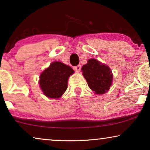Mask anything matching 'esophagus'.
I'll use <instances>...</instances> for the list:
<instances>
[{"label":"esophagus","instance_id":"esophagus-1","mask_svg":"<svg viewBox=\"0 0 150 150\" xmlns=\"http://www.w3.org/2000/svg\"><path fill=\"white\" fill-rule=\"evenodd\" d=\"M74 70L76 71H77V72H79L80 71H81V66L80 65H77V66H75L74 67Z\"/></svg>","mask_w":150,"mask_h":150}]
</instances>
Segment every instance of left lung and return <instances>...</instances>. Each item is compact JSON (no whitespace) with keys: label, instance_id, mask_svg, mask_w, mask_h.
Segmentation results:
<instances>
[{"label":"left lung","instance_id":"obj_1","mask_svg":"<svg viewBox=\"0 0 150 150\" xmlns=\"http://www.w3.org/2000/svg\"><path fill=\"white\" fill-rule=\"evenodd\" d=\"M81 69L88 86L92 91L97 94L108 91L112 81V74L109 67L101 64L96 59H91Z\"/></svg>","mask_w":150,"mask_h":150}]
</instances>
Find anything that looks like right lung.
I'll return each mask as SVG.
<instances>
[{"label":"right lung","instance_id":"add662e5","mask_svg":"<svg viewBox=\"0 0 150 150\" xmlns=\"http://www.w3.org/2000/svg\"><path fill=\"white\" fill-rule=\"evenodd\" d=\"M74 72L64 63L55 61L40 75V85L44 93L50 98H59L67 88L69 76Z\"/></svg>","mask_w":150,"mask_h":150}]
</instances>
